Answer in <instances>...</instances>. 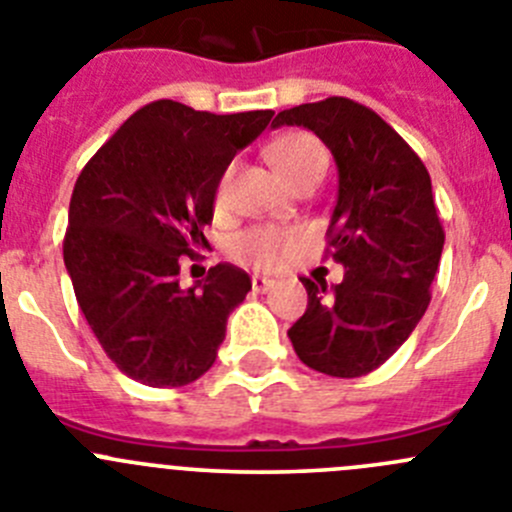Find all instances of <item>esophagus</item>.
<instances>
[{
    "mask_svg": "<svg viewBox=\"0 0 512 512\" xmlns=\"http://www.w3.org/2000/svg\"><path fill=\"white\" fill-rule=\"evenodd\" d=\"M272 285H275L272 278H262V275H255V278H252V288H255L257 293H267V290H272Z\"/></svg>",
    "mask_w": 512,
    "mask_h": 512,
    "instance_id": "esophagus-1",
    "label": "esophagus"
}]
</instances>
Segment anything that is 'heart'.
<instances>
[{
  "instance_id": "1",
  "label": "heart",
  "mask_w": 512,
  "mask_h": 512,
  "mask_svg": "<svg viewBox=\"0 0 512 512\" xmlns=\"http://www.w3.org/2000/svg\"><path fill=\"white\" fill-rule=\"evenodd\" d=\"M267 159L288 186H295L308 176H323V171H326V154H323L321 143L315 141L310 133L295 131L275 138L267 146ZM227 191L229 174H224L217 184V194H214L217 207H224ZM298 242L300 232H295V229L255 227L242 232L240 237H234L232 255L245 265L257 267V270H275L298 247Z\"/></svg>"
}]
</instances>
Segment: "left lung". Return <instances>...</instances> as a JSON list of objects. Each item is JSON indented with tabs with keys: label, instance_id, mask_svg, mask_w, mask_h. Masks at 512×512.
Listing matches in <instances>:
<instances>
[{
	"label": "left lung",
	"instance_id": "left-lung-1",
	"mask_svg": "<svg viewBox=\"0 0 512 512\" xmlns=\"http://www.w3.org/2000/svg\"><path fill=\"white\" fill-rule=\"evenodd\" d=\"M303 126L331 148L338 199L328 227L343 280L303 278L308 308L288 331L310 369L356 379L379 369L427 310L444 229L427 166L371 108L348 98L278 113L272 128Z\"/></svg>",
	"mask_w": 512,
	"mask_h": 512
}]
</instances>
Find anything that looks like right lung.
<instances>
[{
	"instance_id": "1",
	"label": "right lung",
	"mask_w": 512,
	"mask_h": 512,
	"mask_svg": "<svg viewBox=\"0 0 512 512\" xmlns=\"http://www.w3.org/2000/svg\"><path fill=\"white\" fill-rule=\"evenodd\" d=\"M272 111L232 116L156 100L85 164L62 257L75 298L113 364L146 386H186L212 369L227 318L250 293L240 267L214 265L179 288L181 255L207 245L217 184Z\"/></svg>"
}]
</instances>
